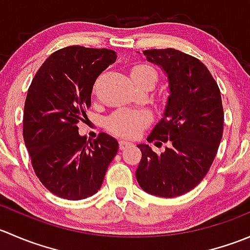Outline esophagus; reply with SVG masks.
Returning <instances> with one entry per match:
<instances>
[{
    "label": "esophagus",
    "mask_w": 250,
    "mask_h": 250,
    "mask_svg": "<svg viewBox=\"0 0 250 250\" xmlns=\"http://www.w3.org/2000/svg\"><path fill=\"white\" fill-rule=\"evenodd\" d=\"M118 144H120V150H125L127 147L133 146L132 143H128V141H125V140H121Z\"/></svg>",
    "instance_id": "obj_1"
}]
</instances>
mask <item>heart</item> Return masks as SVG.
Masks as SVG:
<instances>
[{
  "label": "heart",
  "mask_w": 250,
  "mask_h": 250,
  "mask_svg": "<svg viewBox=\"0 0 250 250\" xmlns=\"http://www.w3.org/2000/svg\"><path fill=\"white\" fill-rule=\"evenodd\" d=\"M133 80H145L152 78L153 82H157V72L148 65H137L132 69ZM152 121L147 111L120 109L111 113L106 118V129L113 135L125 139H134L139 137L140 133L147 127Z\"/></svg>",
  "instance_id": "b5f03b06"
}]
</instances>
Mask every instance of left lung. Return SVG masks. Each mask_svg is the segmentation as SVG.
Wrapping results in <instances>:
<instances>
[{
    "label": "left lung",
    "instance_id": "1",
    "mask_svg": "<svg viewBox=\"0 0 250 250\" xmlns=\"http://www.w3.org/2000/svg\"><path fill=\"white\" fill-rule=\"evenodd\" d=\"M143 54L162 67L170 93L147 141L168 143L169 147L157 155L146 144L138 145L141 160L135 176L151 195L178 197L203 180L218 152L224 129L220 89L197 58L173 48L143 50Z\"/></svg>",
    "mask_w": 250,
    "mask_h": 250
}]
</instances>
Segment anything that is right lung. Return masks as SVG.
<instances>
[{
  "label": "right lung",
  "mask_w": 250,
  "mask_h": 250,
  "mask_svg": "<svg viewBox=\"0 0 250 250\" xmlns=\"http://www.w3.org/2000/svg\"><path fill=\"white\" fill-rule=\"evenodd\" d=\"M115 50L70 46L53 53L35 75L24 106L22 137L44 188L66 200H83L102 188L118 143L106 133L78 134L98 76L116 62Z\"/></svg>",
  "instance_id": "obj_1"
}]
</instances>
